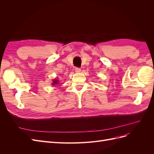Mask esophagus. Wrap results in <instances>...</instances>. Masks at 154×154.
<instances>
[{"label": "esophagus", "instance_id": "34e87169", "mask_svg": "<svg viewBox=\"0 0 154 154\" xmlns=\"http://www.w3.org/2000/svg\"><path fill=\"white\" fill-rule=\"evenodd\" d=\"M75 71H76V72H77V73H80V72H81V69H80V68L76 67V68L75 69Z\"/></svg>", "mask_w": 154, "mask_h": 154}]
</instances>
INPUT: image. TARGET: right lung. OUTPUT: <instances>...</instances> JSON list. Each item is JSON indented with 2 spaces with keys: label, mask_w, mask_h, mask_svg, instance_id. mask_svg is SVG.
<instances>
[{
  "label": "right lung",
  "mask_w": 154,
  "mask_h": 154,
  "mask_svg": "<svg viewBox=\"0 0 154 154\" xmlns=\"http://www.w3.org/2000/svg\"><path fill=\"white\" fill-rule=\"evenodd\" d=\"M52 81H53V82L51 83L52 86H56L57 85H59V80L57 78H54V80H53Z\"/></svg>",
  "instance_id": "right-lung-1"
}]
</instances>
